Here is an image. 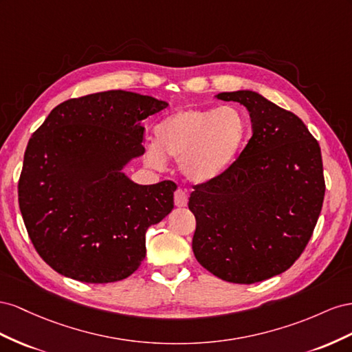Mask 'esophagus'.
I'll list each match as a JSON object with an SVG mask.
<instances>
[{"mask_svg": "<svg viewBox=\"0 0 352 352\" xmlns=\"http://www.w3.org/2000/svg\"><path fill=\"white\" fill-rule=\"evenodd\" d=\"M187 200H188V195L184 188H177L175 193H174V202L175 206H186L187 205Z\"/></svg>", "mask_w": 352, "mask_h": 352, "instance_id": "34e87169", "label": "esophagus"}]
</instances>
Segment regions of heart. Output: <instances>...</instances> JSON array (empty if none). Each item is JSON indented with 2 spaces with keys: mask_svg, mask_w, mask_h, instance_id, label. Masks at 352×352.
<instances>
[{
  "mask_svg": "<svg viewBox=\"0 0 352 352\" xmlns=\"http://www.w3.org/2000/svg\"><path fill=\"white\" fill-rule=\"evenodd\" d=\"M246 134V119L239 109L187 107L170 113L155 128V142L144 148L152 168L165 158L182 160V170L196 183L218 177L232 162Z\"/></svg>",
  "mask_w": 352,
  "mask_h": 352,
  "instance_id": "obj_1",
  "label": "heart"
}]
</instances>
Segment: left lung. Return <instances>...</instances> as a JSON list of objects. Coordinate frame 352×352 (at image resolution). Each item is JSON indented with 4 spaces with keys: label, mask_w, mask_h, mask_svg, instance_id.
Masks as SVG:
<instances>
[{
    "label": "left lung",
    "mask_w": 352,
    "mask_h": 352,
    "mask_svg": "<svg viewBox=\"0 0 352 352\" xmlns=\"http://www.w3.org/2000/svg\"><path fill=\"white\" fill-rule=\"evenodd\" d=\"M243 104L252 137L218 177L193 186V252L209 273L252 285L283 273L304 252L326 192L317 140L295 113L252 91L221 93Z\"/></svg>",
    "instance_id": "obj_1"
}]
</instances>
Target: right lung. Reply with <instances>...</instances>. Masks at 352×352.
<instances>
[{"label": "right lung", "instance_id": "1", "mask_svg": "<svg viewBox=\"0 0 352 352\" xmlns=\"http://www.w3.org/2000/svg\"><path fill=\"white\" fill-rule=\"evenodd\" d=\"M168 103L104 91L60 103L29 138L17 193L29 239L45 263L85 283L131 276L146 230L174 208V182L140 186L122 174L144 153L142 122Z\"/></svg>", "mask_w": 352, "mask_h": 352}]
</instances>
